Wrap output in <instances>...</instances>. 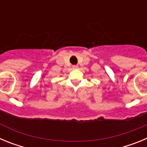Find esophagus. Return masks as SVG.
Returning a JSON list of instances; mask_svg holds the SVG:
<instances>
[{
  "label": "esophagus",
  "instance_id": "34e87169",
  "mask_svg": "<svg viewBox=\"0 0 147 147\" xmlns=\"http://www.w3.org/2000/svg\"><path fill=\"white\" fill-rule=\"evenodd\" d=\"M72 67L74 69H76V68H78V65H73Z\"/></svg>",
  "mask_w": 147,
  "mask_h": 147
}]
</instances>
